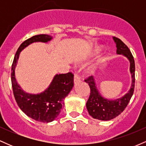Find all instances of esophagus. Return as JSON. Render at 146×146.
Masks as SVG:
<instances>
[{"label":"esophagus","instance_id":"obj_1","mask_svg":"<svg viewBox=\"0 0 146 146\" xmlns=\"http://www.w3.org/2000/svg\"><path fill=\"white\" fill-rule=\"evenodd\" d=\"M80 81H81V78H80V77L79 76V75L77 74V73H75L74 75V83L75 84L78 83L80 82Z\"/></svg>","mask_w":146,"mask_h":146}]
</instances>
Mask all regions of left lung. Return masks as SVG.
<instances>
[{"label": "left lung", "mask_w": 146, "mask_h": 146, "mask_svg": "<svg viewBox=\"0 0 146 146\" xmlns=\"http://www.w3.org/2000/svg\"><path fill=\"white\" fill-rule=\"evenodd\" d=\"M117 45V53L122 54L130 60V73L132 74V86L128 93L124 96L115 100H108L102 98L95 86V80L93 76L85 79V82L90 86V93L86 102V108L88 113L94 119L102 121L113 119L120 115L128 104L135 89V64L133 56L128 46L119 38L113 37Z\"/></svg>", "instance_id": "1"}]
</instances>
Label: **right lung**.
I'll return each mask as SVG.
<instances>
[{"instance_id":"obj_1","label":"right lung","mask_w":146,"mask_h":146,"mask_svg":"<svg viewBox=\"0 0 146 146\" xmlns=\"http://www.w3.org/2000/svg\"><path fill=\"white\" fill-rule=\"evenodd\" d=\"M51 39L48 35L40 34L26 40L18 48L11 66V85L17 104L28 117L43 123L53 121L60 113L64 100L73 86L74 75L71 72L56 75L47 89L40 94L31 95L23 91L18 84L15 78V67L20 53L25 47L34 42H46Z\"/></svg>"}]
</instances>
